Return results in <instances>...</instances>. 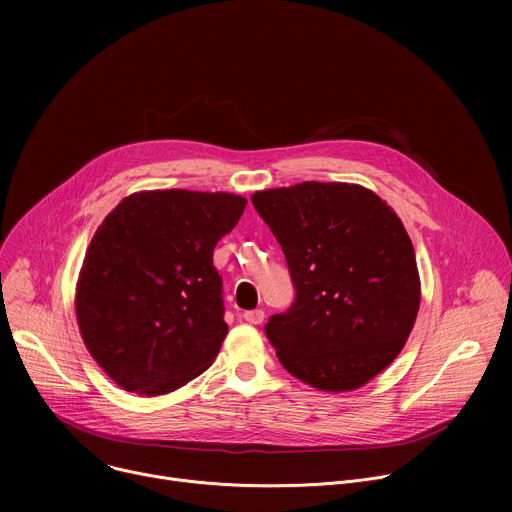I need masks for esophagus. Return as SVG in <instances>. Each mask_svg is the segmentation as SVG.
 Segmentation results:
<instances>
[{"label": "esophagus", "mask_w": 512, "mask_h": 512, "mask_svg": "<svg viewBox=\"0 0 512 512\" xmlns=\"http://www.w3.org/2000/svg\"><path fill=\"white\" fill-rule=\"evenodd\" d=\"M243 318L249 324H261L265 320V312L263 310H249V312L243 314Z\"/></svg>", "instance_id": "1"}]
</instances>
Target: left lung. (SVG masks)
Segmentation results:
<instances>
[{
    "mask_svg": "<svg viewBox=\"0 0 512 512\" xmlns=\"http://www.w3.org/2000/svg\"><path fill=\"white\" fill-rule=\"evenodd\" d=\"M285 255L296 300L265 334L283 369L330 393L375 379L415 324L421 285L411 239L373 190L302 182L251 196Z\"/></svg>",
    "mask_w": 512,
    "mask_h": 512,
    "instance_id": "obj_1",
    "label": "left lung"
}]
</instances>
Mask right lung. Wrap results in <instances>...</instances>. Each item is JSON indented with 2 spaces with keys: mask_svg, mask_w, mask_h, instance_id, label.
Returning <instances> with one entry per match:
<instances>
[{
  "mask_svg": "<svg viewBox=\"0 0 512 512\" xmlns=\"http://www.w3.org/2000/svg\"><path fill=\"white\" fill-rule=\"evenodd\" d=\"M243 196L150 190L123 198L97 229L77 283L81 336L125 391L156 397L204 373L227 336L216 243Z\"/></svg>",
  "mask_w": 512,
  "mask_h": 512,
  "instance_id": "obj_1",
  "label": "right lung"
}]
</instances>
